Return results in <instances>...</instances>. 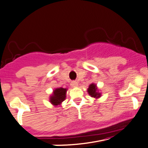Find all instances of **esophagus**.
Listing matches in <instances>:
<instances>
[{"label":"esophagus","instance_id":"34e87169","mask_svg":"<svg viewBox=\"0 0 148 148\" xmlns=\"http://www.w3.org/2000/svg\"><path fill=\"white\" fill-rule=\"evenodd\" d=\"M72 85L73 87H76L78 85V83L76 81H72Z\"/></svg>","mask_w":148,"mask_h":148}]
</instances>
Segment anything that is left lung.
Wrapping results in <instances>:
<instances>
[{
    "label": "left lung",
    "instance_id": "1",
    "mask_svg": "<svg viewBox=\"0 0 148 148\" xmlns=\"http://www.w3.org/2000/svg\"><path fill=\"white\" fill-rule=\"evenodd\" d=\"M88 92L91 97L94 98H99L101 97V94L97 92V88H96V85L91 84L89 87Z\"/></svg>",
    "mask_w": 148,
    "mask_h": 148
}]
</instances>
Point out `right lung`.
Wrapping results in <instances>:
<instances>
[{"label":"right lung","instance_id":"1","mask_svg":"<svg viewBox=\"0 0 148 148\" xmlns=\"http://www.w3.org/2000/svg\"><path fill=\"white\" fill-rule=\"evenodd\" d=\"M67 89L57 88L54 91L53 95L50 97V102L54 106L60 105L65 99Z\"/></svg>","mask_w":148,"mask_h":148}]
</instances>
